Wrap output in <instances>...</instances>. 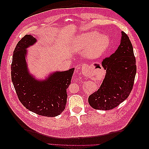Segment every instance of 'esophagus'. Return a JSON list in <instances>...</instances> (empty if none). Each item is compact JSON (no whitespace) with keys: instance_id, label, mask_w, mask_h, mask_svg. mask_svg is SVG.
Returning <instances> with one entry per match:
<instances>
[{"instance_id":"esophagus-1","label":"esophagus","mask_w":149,"mask_h":149,"mask_svg":"<svg viewBox=\"0 0 149 149\" xmlns=\"http://www.w3.org/2000/svg\"><path fill=\"white\" fill-rule=\"evenodd\" d=\"M88 66H86V65L83 66V70H82V72H83V74L85 73V71H87V69H88Z\"/></svg>"}]
</instances>
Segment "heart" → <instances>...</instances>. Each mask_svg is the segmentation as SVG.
I'll use <instances>...</instances> for the list:
<instances>
[{"instance_id":"heart-1","label":"heart","mask_w":149,"mask_h":149,"mask_svg":"<svg viewBox=\"0 0 149 149\" xmlns=\"http://www.w3.org/2000/svg\"><path fill=\"white\" fill-rule=\"evenodd\" d=\"M96 31H90L83 33L74 42L76 50L88 48V55L91 58H98L102 56L109 46V39L106 36H99Z\"/></svg>"}]
</instances>
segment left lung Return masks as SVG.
<instances>
[{
  "mask_svg": "<svg viewBox=\"0 0 149 149\" xmlns=\"http://www.w3.org/2000/svg\"><path fill=\"white\" fill-rule=\"evenodd\" d=\"M118 48L102 61L106 70L105 78L97 91L88 97L93 108L111 110L119 106L131 92L136 74V58L132 45L123 31Z\"/></svg>",
  "mask_w": 149,
  "mask_h": 149,
  "instance_id": "1",
  "label": "left lung"
}]
</instances>
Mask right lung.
Masks as SVG:
<instances>
[{
	"instance_id": "right-lung-1",
	"label": "right lung",
	"mask_w": 149,
	"mask_h": 149,
	"mask_svg": "<svg viewBox=\"0 0 149 149\" xmlns=\"http://www.w3.org/2000/svg\"><path fill=\"white\" fill-rule=\"evenodd\" d=\"M37 39L26 35L18 42L11 65V77L19 101L29 111L43 116L55 117L64 111L66 89L71 84L74 68L56 71L45 80L39 81L27 69L26 48L33 45Z\"/></svg>"
}]
</instances>
